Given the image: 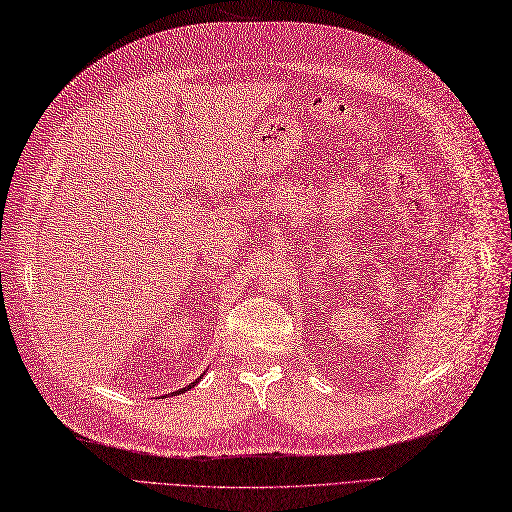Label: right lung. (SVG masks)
<instances>
[{
    "instance_id": "add662e5",
    "label": "right lung",
    "mask_w": 512,
    "mask_h": 512,
    "mask_svg": "<svg viewBox=\"0 0 512 512\" xmlns=\"http://www.w3.org/2000/svg\"><path fill=\"white\" fill-rule=\"evenodd\" d=\"M202 375H204V373H202ZM202 375L198 377V380H196V382H192V384H189V386H185V388H179V390H177V392H173V394H183V392H187V390H192V388H194V386H196V384H198V382L202 380Z\"/></svg>"
}]
</instances>
